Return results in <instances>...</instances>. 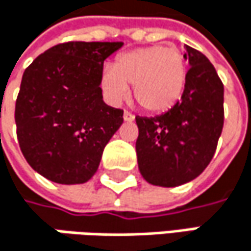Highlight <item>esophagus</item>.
I'll return each mask as SVG.
<instances>
[{
  "label": "esophagus",
  "instance_id": "esophagus-1",
  "mask_svg": "<svg viewBox=\"0 0 251 251\" xmlns=\"http://www.w3.org/2000/svg\"><path fill=\"white\" fill-rule=\"evenodd\" d=\"M133 119H135V116L130 112H124V121L125 122H133Z\"/></svg>",
  "mask_w": 251,
  "mask_h": 251
}]
</instances>
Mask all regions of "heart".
Returning <instances> with one entry per match:
<instances>
[{
	"mask_svg": "<svg viewBox=\"0 0 251 251\" xmlns=\"http://www.w3.org/2000/svg\"><path fill=\"white\" fill-rule=\"evenodd\" d=\"M187 82L184 55L163 45L139 48L121 55L113 68L103 73V90L113 101L127 96L133 85V99L148 113H164L180 101Z\"/></svg>",
	"mask_w": 251,
	"mask_h": 251,
	"instance_id": "b5f03b06",
	"label": "heart"
}]
</instances>
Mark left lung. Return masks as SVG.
Masks as SVG:
<instances>
[{"instance_id": "8db88e82", "label": "left lung", "mask_w": 251, "mask_h": 251, "mask_svg": "<svg viewBox=\"0 0 251 251\" xmlns=\"http://www.w3.org/2000/svg\"><path fill=\"white\" fill-rule=\"evenodd\" d=\"M187 82L180 101L164 115L136 116V157L142 177L175 187L201 175L211 163L224 126V84L214 65L186 45Z\"/></svg>"}]
</instances>
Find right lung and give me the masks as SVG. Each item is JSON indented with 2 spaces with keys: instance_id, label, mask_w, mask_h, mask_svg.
I'll return each mask as SVG.
<instances>
[{
  "instance_id": "add662e5",
  "label": "right lung",
  "mask_w": 251,
  "mask_h": 251,
  "mask_svg": "<svg viewBox=\"0 0 251 251\" xmlns=\"http://www.w3.org/2000/svg\"><path fill=\"white\" fill-rule=\"evenodd\" d=\"M122 42H67L25 68L16 100L20 150L33 170L61 184L90 180L124 110L101 96L103 62Z\"/></svg>"
}]
</instances>
